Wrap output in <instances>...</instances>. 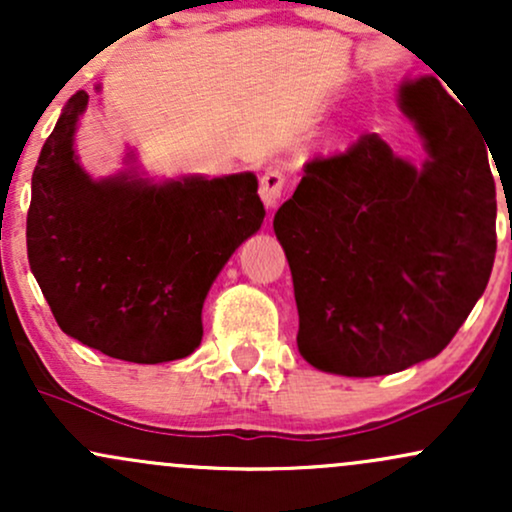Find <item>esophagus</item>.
Returning a JSON list of instances; mask_svg holds the SVG:
<instances>
[{"label": "esophagus", "instance_id": "esophagus-1", "mask_svg": "<svg viewBox=\"0 0 512 512\" xmlns=\"http://www.w3.org/2000/svg\"><path fill=\"white\" fill-rule=\"evenodd\" d=\"M284 185H286V175L281 173V170L276 168H269L267 173L260 178V197L264 202V207L267 209H274L276 202L281 199V192H284Z\"/></svg>", "mask_w": 512, "mask_h": 512}]
</instances>
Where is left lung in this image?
Returning <instances> with one entry per match:
<instances>
[{"mask_svg": "<svg viewBox=\"0 0 512 512\" xmlns=\"http://www.w3.org/2000/svg\"><path fill=\"white\" fill-rule=\"evenodd\" d=\"M399 93L424 139L421 168L368 132L342 154L305 163L274 214L298 351L325 373L373 378L438 356L493 269L489 142L436 76L404 81Z\"/></svg>", "mask_w": 512, "mask_h": 512, "instance_id": "obj_1", "label": "left lung"}]
</instances>
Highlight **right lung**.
<instances>
[{
    "instance_id": "right-lung-1",
    "label": "right lung",
    "mask_w": 512,
    "mask_h": 512,
    "mask_svg": "<svg viewBox=\"0 0 512 512\" xmlns=\"http://www.w3.org/2000/svg\"><path fill=\"white\" fill-rule=\"evenodd\" d=\"M86 108L76 91L33 170L31 272L81 344L132 363L190 356L211 284L264 221L255 173L154 180L129 151L125 170L96 180L74 151Z\"/></svg>"
}]
</instances>
